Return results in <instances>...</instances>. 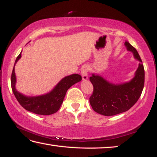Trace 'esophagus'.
Returning <instances> with one entry per match:
<instances>
[{
    "instance_id": "obj_1",
    "label": "esophagus",
    "mask_w": 157,
    "mask_h": 157,
    "mask_svg": "<svg viewBox=\"0 0 157 157\" xmlns=\"http://www.w3.org/2000/svg\"><path fill=\"white\" fill-rule=\"evenodd\" d=\"M88 66H84L82 67L81 70V74L82 76V78L83 81H86L88 78Z\"/></svg>"
}]
</instances>
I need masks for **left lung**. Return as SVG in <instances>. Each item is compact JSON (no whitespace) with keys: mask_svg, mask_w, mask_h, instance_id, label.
<instances>
[{"mask_svg":"<svg viewBox=\"0 0 157 157\" xmlns=\"http://www.w3.org/2000/svg\"><path fill=\"white\" fill-rule=\"evenodd\" d=\"M128 51L140 62L133 78L129 81L114 83L107 81L100 74H92L90 81L93 85V93L90 98L93 109L104 116H114L125 112L133 106L140 97L144 83V69L143 62L136 48L129 42L124 43Z\"/></svg>","mask_w":157,"mask_h":157,"instance_id":"8db88e82","label":"left lung"}]
</instances>
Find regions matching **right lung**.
I'll list each match as a JSON object with an SVG mask.
<instances>
[{
  "label": "right lung",
  "instance_id": "add662e5",
  "mask_svg": "<svg viewBox=\"0 0 157 157\" xmlns=\"http://www.w3.org/2000/svg\"><path fill=\"white\" fill-rule=\"evenodd\" d=\"M21 52L15 60L11 76L12 90L17 100L26 110L36 114L50 115L54 114L61 107L67 90L74 84L81 81L82 77L77 74L67 76L60 80L54 88L46 94L38 96L25 95L16 89L17 79L14 72V67L18 60L21 57Z\"/></svg>",
  "mask_w": 157,
  "mask_h": 157
}]
</instances>
